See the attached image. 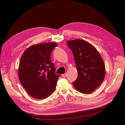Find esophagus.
Returning <instances> with one entry per match:
<instances>
[{"label": "esophagus", "mask_w": 125, "mask_h": 125, "mask_svg": "<svg viewBox=\"0 0 125 125\" xmlns=\"http://www.w3.org/2000/svg\"><path fill=\"white\" fill-rule=\"evenodd\" d=\"M67 73H65V74H62V77H63V78H65V77H66V76H67Z\"/></svg>", "instance_id": "esophagus-1"}]
</instances>
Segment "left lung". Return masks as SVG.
Segmentation results:
<instances>
[{
	"label": "left lung",
	"mask_w": 125,
	"mask_h": 125,
	"mask_svg": "<svg viewBox=\"0 0 125 125\" xmlns=\"http://www.w3.org/2000/svg\"><path fill=\"white\" fill-rule=\"evenodd\" d=\"M67 44L73 53L78 71L74 86L82 94L93 93L102 83L105 75L101 56L94 46L85 41L75 40L68 41Z\"/></svg>",
	"instance_id": "obj_1"
}]
</instances>
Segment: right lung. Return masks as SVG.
Masks as SVG:
<instances>
[{"label": "right lung", "mask_w": 125, "mask_h": 125, "mask_svg": "<svg viewBox=\"0 0 125 125\" xmlns=\"http://www.w3.org/2000/svg\"><path fill=\"white\" fill-rule=\"evenodd\" d=\"M57 45L55 42L33 45L25 51L21 57L19 78L27 93L35 98H45L55 90L61 75L55 73L50 54Z\"/></svg>", "instance_id": "obj_1"}]
</instances>
